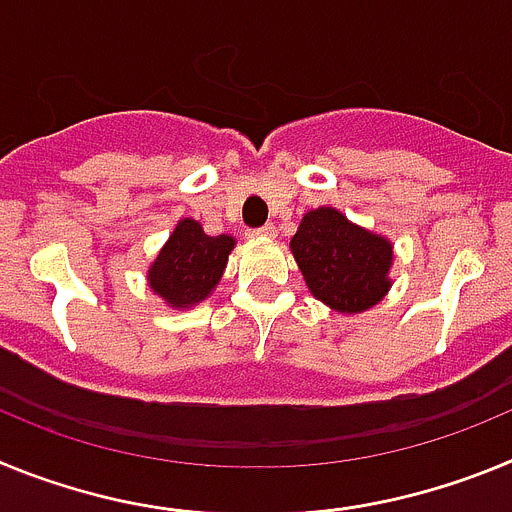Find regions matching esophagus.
Here are the masks:
<instances>
[{"label":"esophagus","instance_id":"esophagus-1","mask_svg":"<svg viewBox=\"0 0 512 512\" xmlns=\"http://www.w3.org/2000/svg\"><path fill=\"white\" fill-rule=\"evenodd\" d=\"M274 233H277V228H274V225H271V223L261 225V228L248 230V235H253V238H271V235H274Z\"/></svg>","mask_w":512,"mask_h":512}]
</instances>
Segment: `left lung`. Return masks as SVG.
Returning <instances> with one entry per match:
<instances>
[{
  "mask_svg": "<svg viewBox=\"0 0 512 512\" xmlns=\"http://www.w3.org/2000/svg\"><path fill=\"white\" fill-rule=\"evenodd\" d=\"M289 246L312 295L338 312L369 310L392 284L390 241L348 223L333 207L307 212Z\"/></svg>",
  "mask_w": 512,
  "mask_h": 512,
  "instance_id": "1",
  "label": "left lung"
}]
</instances>
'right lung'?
<instances>
[{"instance_id":"right-lung-1","label":"right lung","mask_w":512,"mask_h":512,"mask_svg":"<svg viewBox=\"0 0 512 512\" xmlns=\"http://www.w3.org/2000/svg\"><path fill=\"white\" fill-rule=\"evenodd\" d=\"M235 241L230 235H207L200 223L182 220L148 271L156 295L171 307H189L212 292Z\"/></svg>"}]
</instances>
